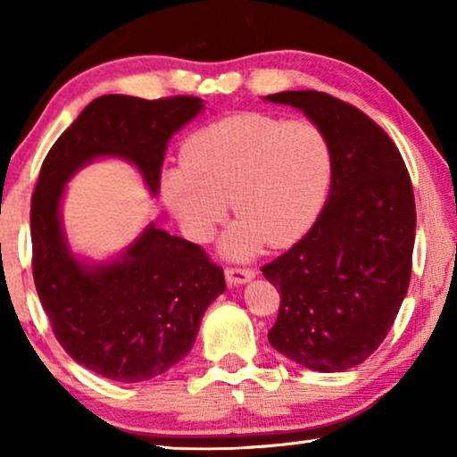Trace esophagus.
I'll use <instances>...</instances> for the list:
<instances>
[{
	"label": "esophagus",
	"mask_w": 457,
	"mask_h": 457,
	"mask_svg": "<svg viewBox=\"0 0 457 457\" xmlns=\"http://www.w3.org/2000/svg\"><path fill=\"white\" fill-rule=\"evenodd\" d=\"M224 277H227L228 285H243L255 278V270H249V268H227Z\"/></svg>",
	"instance_id": "34e87169"
}]
</instances>
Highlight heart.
<instances>
[{"instance_id":"obj_1","label":"heart","mask_w":457,"mask_h":457,"mask_svg":"<svg viewBox=\"0 0 457 457\" xmlns=\"http://www.w3.org/2000/svg\"><path fill=\"white\" fill-rule=\"evenodd\" d=\"M185 164L162 185L168 210L193 241H208L228 210L235 214L222 253L247 260L262 245L285 247L316 220L327 197L333 152L320 127L247 112L197 130Z\"/></svg>"}]
</instances>
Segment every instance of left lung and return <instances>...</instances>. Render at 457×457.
<instances>
[{
    "mask_svg": "<svg viewBox=\"0 0 457 457\" xmlns=\"http://www.w3.org/2000/svg\"><path fill=\"white\" fill-rule=\"evenodd\" d=\"M264 99L302 110L333 152L328 197L314 227L262 266L280 293L268 341L310 370H347L385 341L408 293L416 239L408 168L377 122L328 93Z\"/></svg>",
    "mask_w": 457,
    "mask_h": 457,
    "instance_id": "left-lung-1",
    "label": "left lung"
}]
</instances>
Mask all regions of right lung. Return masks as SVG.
Here are the masks:
<instances>
[{"label":"right lung","mask_w":457,"mask_h":457,"mask_svg":"<svg viewBox=\"0 0 457 457\" xmlns=\"http://www.w3.org/2000/svg\"><path fill=\"white\" fill-rule=\"evenodd\" d=\"M204 110L179 96L147 102L102 96L49 149L30 202L33 277L55 339L77 364L118 383H141L191 352L224 272L195 243L149 222L114 258H79L62 224L66 183L99 158L127 160L158 195L170 137Z\"/></svg>","instance_id":"add662e5"}]
</instances>
